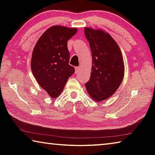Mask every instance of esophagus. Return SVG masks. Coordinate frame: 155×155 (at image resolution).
<instances>
[{
	"mask_svg": "<svg viewBox=\"0 0 155 155\" xmlns=\"http://www.w3.org/2000/svg\"><path fill=\"white\" fill-rule=\"evenodd\" d=\"M80 71V67H76L75 68V73H78Z\"/></svg>",
	"mask_w": 155,
	"mask_h": 155,
	"instance_id": "obj_1",
	"label": "esophagus"
}]
</instances>
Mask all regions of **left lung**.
Instances as JSON below:
<instances>
[{
  "label": "left lung",
  "instance_id": "obj_1",
  "mask_svg": "<svg viewBox=\"0 0 155 155\" xmlns=\"http://www.w3.org/2000/svg\"><path fill=\"white\" fill-rule=\"evenodd\" d=\"M92 56L90 78L85 83L88 94L96 101H102L115 93L124 77V65L117 44L109 33L85 28Z\"/></svg>",
  "mask_w": 155,
  "mask_h": 155
}]
</instances>
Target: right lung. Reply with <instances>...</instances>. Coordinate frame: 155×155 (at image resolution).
Masks as SVG:
<instances>
[{
	"instance_id": "obj_1",
	"label": "right lung",
	"mask_w": 155,
	"mask_h": 155,
	"mask_svg": "<svg viewBox=\"0 0 155 155\" xmlns=\"http://www.w3.org/2000/svg\"><path fill=\"white\" fill-rule=\"evenodd\" d=\"M76 28L53 26L48 28L34 47L31 70L39 85L51 98H56L75 70L69 65L68 41L77 33Z\"/></svg>"
}]
</instances>
